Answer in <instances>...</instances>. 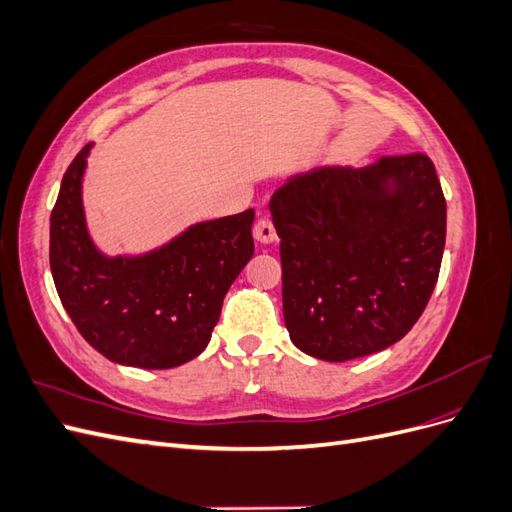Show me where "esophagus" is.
<instances>
[{"label": "esophagus", "mask_w": 512, "mask_h": 512, "mask_svg": "<svg viewBox=\"0 0 512 512\" xmlns=\"http://www.w3.org/2000/svg\"><path fill=\"white\" fill-rule=\"evenodd\" d=\"M254 237L258 243L262 245H269L277 239L275 235V228H273V222L269 218H260L256 224H254Z\"/></svg>", "instance_id": "1"}]
</instances>
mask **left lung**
<instances>
[{
	"label": "left lung",
	"mask_w": 512,
	"mask_h": 512,
	"mask_svg": "<svg viewBox=\"0 0 512 512\" xmlns=\"http://www.w3.org/2000/svg\"><path fill=\"white\" fill-rule=\"evenodd\" d=\"M292 344L342 363L399 342L438 282L446 200L423 153L318 166L271 196Z\"/></svg>",
	"instance_id": "left-lung-1"
}]
</instances>
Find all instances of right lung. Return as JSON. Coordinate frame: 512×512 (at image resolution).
I'll use <instances>...</instances> for the list:
<instances>
[{
  "label": "right lung",
  "mask_w": 512,
  "mask_h": 512,
  "mask_svg": "<svg viewBox=\"0 0 512 512\" xmlns=\"http://www.w3.org/2000/svg\"><path fill=\"white\" fill-rule=\"evenodd\" d=\"M85 145L51 213V273L74 327L108 361L170 369L209 344L228 288L254 256V209L198 222L156 250L106 256L83 209Z\"/></svg>",
  "instance_id": "obj_1"
}]
</instances>
